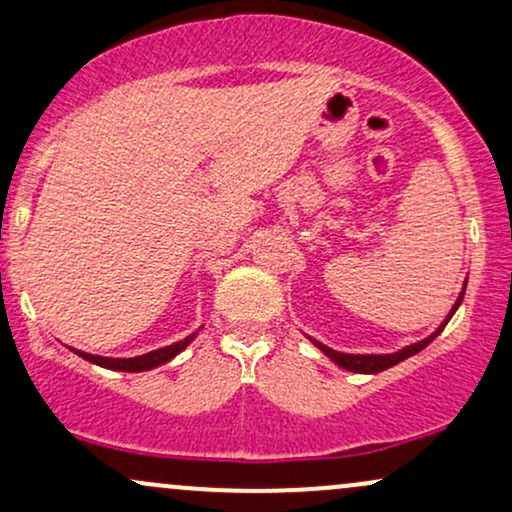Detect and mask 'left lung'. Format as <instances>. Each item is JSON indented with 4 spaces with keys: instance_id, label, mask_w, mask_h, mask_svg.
<instances>
[{
    "instance_id": "1",
    "label": "left lung",
    "mask_w": 512,
    "mask_h": 512,
    "mask_svg": "<svg viewBox=\"0 0 512 512\" xmlns=\"http://www.w3.org/2000/svg\"><path fill=\"white\" fill-rule=\"evenodd\" d=\"M462 298H464V291L460 293V298H457V303L452 305V310H450L448 320H450L452 315H455V310L460 308ZM448 320H445L443 325H440L438 330L431 334V337H426L424 342H416V344H411V346H404V349L395 351V354H339V351H334V349H330V346H325V344L315 342V339H310V342H313V344L317 346V349L322 351V354L330 356L332 361L337 363V366H342V368H346V370H354V373H380V370L397 366V363H399V361H404V358H409V356L419 354L421 349H426V346L431 344L433 339H436L440 332H443V327L448 325Z\"/></svg>"
}]
</instances>
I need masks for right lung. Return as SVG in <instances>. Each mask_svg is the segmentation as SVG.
Masks as SVG:
<instances>
[{"instance_id": "right-lung-1", "label": "right lung", "mask_w": 512, "mask_h": 512, "mask_svg": "<svg viewBox=\"0 0 512 512\" xmlns=\"http://www.w3.org/2000/svg\"><path fill=\"white\" fill-rule=\"evenodd\" d=\"M192 339H195V334L185 337L182 342L163 346V349L149 351V354L137 356V358H105V356L84 354V351H76V354H79L81 358H86V361L96 363V366H103V368H110V370H122V373H139V370H151L156 366H163V363H168L170 358L178 356L180 351L192 342Z\"/></svg>"}]
</instances>
